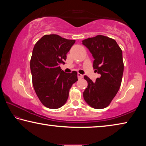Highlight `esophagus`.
<instances>
[{
    "mask_svg": "<svg viewBox=\"0 0 146 146\" xmlns=\"http://www.w3.org/2000/svg\"><path fill=\"white\" fill-rule=\"evenodd\" d=\"M77 77H78V79H81V78H83V75H81V74H80V73H78L77 74Z\"/></svg>",
    "mask_w": 146,
    "mask_h": 146,
    "instance_id": "34e87169",
    "label": "esophagus"
}]
</instances>
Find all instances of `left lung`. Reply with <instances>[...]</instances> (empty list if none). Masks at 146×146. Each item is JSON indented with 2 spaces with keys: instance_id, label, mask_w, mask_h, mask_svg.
Instances as JSON below:
<instances>
[{
  "instance_id": "1",
  "label": "left lung",
  "mask_w": 146,
  "mask_h": 146,
  "mask_svg": "<svg viewBox=\"0 0 146 146\" xmlns=\"http://www.w3.org/2000/svg\"><path fill=\"white\" fill-rule=\"evenodd\" d=\"M82 44L92 54L95 71L101 75L96 82L84 75L88 86L83 97L91 107L102 109L109 105L121 86L124 68L122 50L114 40L101 35L86 39Z\"/></svg>"
}]
</instances>
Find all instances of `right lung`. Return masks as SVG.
Segmentation results:
<instances>
[{"mask_svg":"<svg viewBox=\"0 0 146 146\" xmlns=\"http://www.w3.org/2000/svg\"><path fill=\"white\" fill-rule=\"evenodd\" d=\"M75 43L56 34L45 35L32 51L31 70L36 94L44 106L51 109L66 103L69 89L78 80L77 72L66 73L60 64H64L66 54Z\"/></svg>","mask_w":146,"mask_h":146,"instance_id":"add662e5","label":"right lung"}]
</instances>
